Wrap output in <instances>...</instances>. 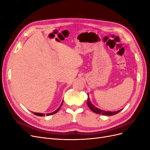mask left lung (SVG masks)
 <instances>
[{"label":"left lung","mask_w":150,"mask_h":150,"mask_svg":"<svg viewBox=\"0 0 150 150\" xmlns=\"http://www.w3.org/2000/svg\"><path fill=\"white\" fill-rule=\"evenodd\" d=\"M87 104L88 106H89V109L91 111H93L94 112L97 113V114H99V115H104V116H113L117 113L120 112L122 110H120L119 111H104V110H101L100 109H99L98 108H96V106H94L93 104L91 103L90 100H89V98L88 96V101H87Z\"/></svg>","instance_id":"obj_1"}]
</instances>
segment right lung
I'll return each mask as SVG.
<instances>
[{
    "label": "right lung",
    "instance_id": "right-lung-1",
    "mask_svg": "<svg viewBox=\"0 0 150 150\" xmlns=\"http://www.w3.org/2000/svg\"><path fill=\"white\" fill-rule=\"evenodd\" d=\"M62 103H63V101H62V103H61V104L60 105V106L59 107L57 110L55 111H54V112H51V113H47V114H46V115L47 116H50V115H54V114H55V113H56L59 110H60V108H61V106H62ZM34 115H37V116H45V114H44V113H38V112H34Z\"/></svg>",
    "mask_w": 150,
    "mask_h": 150
}]
</instances>
